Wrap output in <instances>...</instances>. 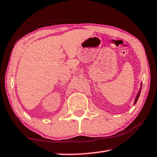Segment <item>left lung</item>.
I'll use <instances>...</instances> for the list:
<instances>
[{
	"instance_id": "obj_1",
	"label": "left lung",
	"mask_w": 157,
	"mask_h": 157,
	"mask_svg": "<svg viewBox=\"0 0 157 157\" xmlns=\"http://www.w3.org/2000/svg\"><path fill=\"white\" fill-rule=\"evenodd\" d=\"M141 88H142V82L141 83H140V89H139V92L137 93V94H136V98H135V100H134V104L135 105L136 103V102H137V100H138V99H139V96H140V91H141Z\"/></svg>"
}]
</instances>
